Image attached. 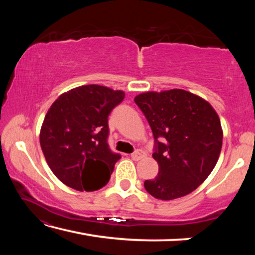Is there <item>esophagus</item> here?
Here are the masks:
<instances>
[{
    "label": "esophagus",
    "mask_w": 255,
    "mask_h": 255,
    "mask_svg": "<svg viewBox=\"0 0 255 255\" xmlns=\"http://www.w3.org/2000/svg\"><path fill=\"white\" fill-rule=\"evenodd\" d=\"M144 156H145V153L143 152V150H140V149H137L135 153H132L130 155V157L133 159V161H139V159L143 158Z\"/></svg>",
    "instance_id": "1"
}]
</instances>
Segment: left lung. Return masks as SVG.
I'll return each mask as SVG.
<instances>
[{
    "label": "left lung",
    "mask_w": 255,
    "mask_h": 255,
    "mask_svg": "<svg viewBox=\"0 0 255 255\" xmlns=\"http://www.w3.org/2000/svg\"><path fill=\"white\" fill-rule=\"evenodd\" d=\"M133 100L156 144L153 157L158 174L145 181L146 191L161 200L191 193L208 178L221 154L223 129L217 112L205 99L181 89L148 91Z\"/></svg>",
    "instance_id": "1"
}]
</instances>
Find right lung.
Instances as JSON below:
<instances>
[{
	"instance_id": "right-lung-1",
	"label": "right lung",
	"mask_w": 255,
	"mask_h": 255,
	"mask_svg": "<svg viewBox=\"0 0 255 255\" xmlns=\"http://www.w3.org/2000/svg\"><path fill=\"white\" fill-rule=\"evenodd\" d=\"M125 92L98 84L60 94L45 116L40 146L60 182L77 191H94L108 183L119 154L107 143L108 116Z\"/></svg>"
}]
</instances>
